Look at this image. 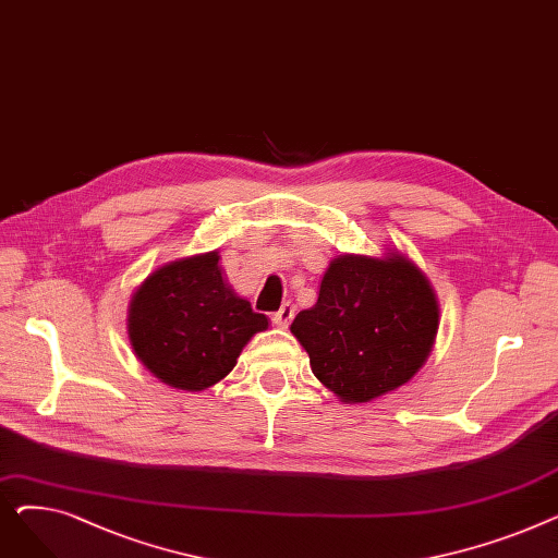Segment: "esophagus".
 I'll use <instances>...</instances> for the list:
<instances>
[{"label":"esophagus","instance_id":"esophagus-1","mask_svg":"<svg viewBox=\"0 0 558 558\" xmlns=\"http://www.w3.org/2000/svg\"><path fill=\"white\" fill-rule=\"evenodd\" d=\"M294 314H296V307H294V305H291V303H282L280 310L274 314V324H276L278 328H287V326L291 324V318H294Z\"/></svg>","mask_w":558,"mask_h":558}]
</instances>
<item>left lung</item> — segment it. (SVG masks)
I'll list each match as a JSON object with an SVG mask.
<instances>
[{
  "label": "left lung",
  "instance_id": "obj_1",
  "mask_svg": "<svg viewBox=\"0 0 558 558\" xmlns=\"http://www.w3.org/2000/svg\"><path fill=\"white\" fill-rule=\"evenodd\" d=\"M438 330L436 294L412 259L343 253L330 262L314 307L291 324L312 373L341 402H371L407 385Z\"/></svg>",
  "mask_w": 558,
  "mask_h": 558
}]
</instances>
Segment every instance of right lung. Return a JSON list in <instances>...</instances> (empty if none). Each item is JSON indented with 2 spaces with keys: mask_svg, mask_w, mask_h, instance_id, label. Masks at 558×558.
I'll list each match as a JSON object with an SVG mask.
<instances>
[{
  "mask_svg": "<svg viewBox=\"0 0 558 558\" xmlns=\"http://www.w3.org/2000/svg\"><path fill=\"white\" fill-rule=\"evenodd\" d=\"M269 318L226 284L219 253L162 264L129 305V339L137 360L160 383L203 391L223 379Z\"/></svg>",
  "mask_w": 558,
  "mask_h": 558,
  "instance_id": "add662e5",
  "label": "right lung"
}]
</instances>
